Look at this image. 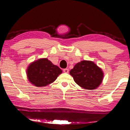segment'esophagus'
Here are the masks:
<instances>
[{
    "instance_id": "obj_1",
    "label": "esophagus",
    "mask_w": 130,
    "mask_h": 130,
    "mask_svg": "<svg viewBox=\"0 0 130 130\" xmlns=\"http://www.w3.org/2000/svg\"><path fill=\"white\" fill-rule=\"evenodd\" d=\"M69 70L68 69H63V72H65V73H69Z\"/></svg>"
}]
</instances>
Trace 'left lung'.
Wrapping results in <instances>:
<instances>
[{"instance_id":"1","label":"left lung","mask_w":130,"mask_h":130,"mask_svg":"<svg viewBox=\"0 0 130 130\" xmlns=\"http://www.w3.org/2000/svg\"><path fill=\"white\" fill-rule=\"evenodd\" d=\"M70 74L80 87L87 90L98 88L103 82L104 72L93 61L82 60L75 64Z\"/></svg>"}]
</instances>
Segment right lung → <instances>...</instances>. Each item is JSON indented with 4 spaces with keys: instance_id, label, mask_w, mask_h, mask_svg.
<instances>
[{
    "instance_id": "add662e5",
    "label": "right lung",
    "mask_w": 130,
    "mask_h": 130,
    "mask_svg": "<svg viewBox=\"0 0 130 130\" xmlns=\"http://www.w3.org/2000/svg\"><path fill=\"white\" fill-rule=\"evenodd\" d=\"M61 73L62 70L46 58L32 61L26 70L28 80L38 87H45L53 83Z\"/></svg>"
}]
</instances>
